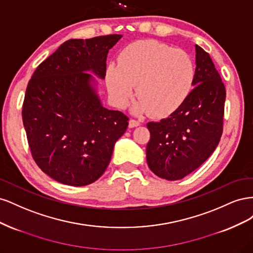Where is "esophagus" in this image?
<instances>
[{
    "label": "esophagus",
    "mask_w": 253,
    "mask_h": 253,
    "mask_svg": "<svg viewBox=\"0 0 253 253\" xmlns=\"http://www.w3.org/2000/svg\"><path fill=\"white\" fill-rule=\"evenodd\" d=\"M140 126V121L136 119H129L128 121V127H135Z\"/></svg>",
    "instance_id": "1"
}]
</instances>
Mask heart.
<instances>
[{
    "instance_id": "heart-1",
    "label": "heart",
    "mask_w": 253,
    "mask_h": 253,
    "mask_svg": "<svg viewBox=\"0 0 253 253\" xmlns=\"http://www.w3.org/2000/svg\"><path fill=\"white\" fill-rule=\"evenodd\" d=\"M195 68L186 51L154 40L137 41L121 51L118 65L106 68L105 83L115 105L124 108L133 96L134 110L166 116L185 102L193 86Z\"/></svg>"
}]
</instances>
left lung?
<instances>
[{"mask_svg":"<svg viewBox=\"0 0 253 253\" xmlns=\"http://www.w3.org/2000/svg\"><path fill=\"white\" fill-rule=\"evenodd\" d=\"M194 88L169 117L147 125V163L167 180H178L202 166L223 133L226 89L208 52L195 45Z\"/></svg>","mask_w":253,"mask_h":253,"instance_id":"left-lung-1","label":"left lung"}]
</instances>
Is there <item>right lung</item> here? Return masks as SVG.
Listing matches in <instances>:
<instances>
[{
  "label": "right lung",
  "instance_id": "obj_1",
  "mask_svg": "<svg viewBox=\"0 0 253 253\" xmlns=\"http://www.w3.org/2000/svg\"><path fill=\"white\" fill-rule=\"evenodd\" d=\"M121 38L68 40L28 82L22 117L33 158L63 185L87 186L100 177L127 127L125 114L102 105L91 75L104 79L109 50Z\"/></svg>",
  "mask_w": 253,
  "mask_h": 253
}]
</instances>
